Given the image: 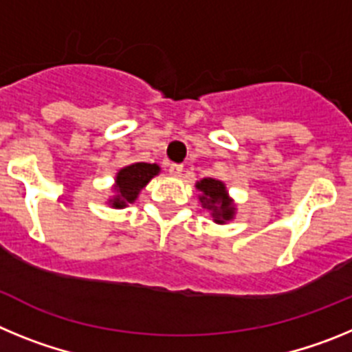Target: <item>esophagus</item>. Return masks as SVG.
<instances>
[{
  "mask_svg": "<svg viewBox=\"0 0 352 352\" xmlns=\"http://www.w3.org/2000/svg\"><path fill=\"white\" fill-rule=\"evenodd\" d=\"M167 169H169V173L173 174V176H179V174H182V170H183V166L182 164H169V166H167Z\"/></svg>",
  "mask_w": 352,
  "mask_h": 352,
  "instance_id": "34e87169",
  "label": "esophagus"
}]
</instances>
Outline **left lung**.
I'll use <instances>...</instances> for the list:
<instances>
[{"label": "left lung", "mask_w": 352, "mask_h": 352, "mask_svg": "<svg viewBox=\"0 0 352 352\" xmlns=\"http://www.w3.org/2000/svg\"><path fill=\"white\" fill-rule=\"evenodd\" d=\"M197 188L203 192L199 197L203 208L211 211L214 222L223 223L232 219L234 214V206H232L231 199L227 197L226 186L222 182L213 178H204L197 183Z\"/></svg>", "instance_id": "1"}]
</instances>
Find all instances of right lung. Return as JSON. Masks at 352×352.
Returning <instances> with one entry per match:
<instances>
[{"instance_id":"add662e5","label":"right lung","mask_w":352,"mask_h":352,"mask_svg":"<svg viewBox=\"0 0 352 352\" xmlns=\"http://www.w3.org/2000/svg\"><path fill=\"white\" fill-rule=\"evenodd\" d=\"M158 170L160 167L157 164H144V162L121 169L116 178L114 190L118 192V195L113 199V206L125 208L129 203H133L139 192L148 185L149 179L157 176Z\"/></svg>"}]
</instances>
